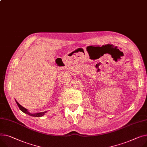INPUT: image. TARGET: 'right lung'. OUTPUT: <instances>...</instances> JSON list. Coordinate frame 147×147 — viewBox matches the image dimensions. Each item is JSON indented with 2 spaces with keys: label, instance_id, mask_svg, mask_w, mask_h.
I'll return each instance as SVG.
<instances>
[{
  "label": "right lung",
  "instance_id": "right-lung-1",
  "mask_svg": "<svg viewBox=\"0 0 147 147\" xmlns=\"http://www.w3.org/2000/svg\"><path fill=\"white\" fill-rule=\"evenodd\" d=\"M15 101H16V103H17V105H18V107H19V108L20 109L21 111H22L24 113H26V114H28V115H30V116H35V117H41V116H42L45 114V113H46V112H40V113H29V112L28 111V110L25 108V107H24L23 106H22L20 104H19L16 100H15Z\"/></svg>",
  "mask_w": 147,
  "mask_h": 147
}]
</instances>
